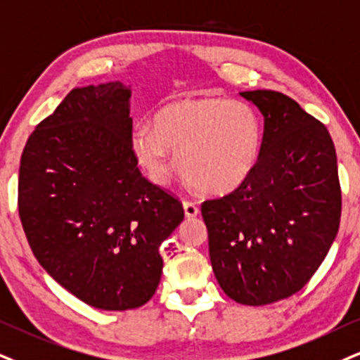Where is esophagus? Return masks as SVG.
Wrapping results in <instances>:
<instances>
[{
	"label": "esophagus",
	"mask_w": 360,
	"mask_h": 360,
	"mask_svg": "<svg viewBox=\"0 0 360 360\" xmlns=\"http://www.w3.org/2000/svg\"><path fill=\"white\" fill-rule=\"evenodd\" d=\"M184 210H185V217L187 219H195L198 214H200V208H198L197 203L193 202H184Z\"/></svg>",
	"instance_id": "1"
}]
</instances>
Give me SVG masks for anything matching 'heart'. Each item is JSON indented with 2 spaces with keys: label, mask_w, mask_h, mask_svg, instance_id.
I'll list each match as a JSON object with an SVG mask.
<instances>
[{
  "label": "heart",
  "mask_w": 360,
  "mask_h": 360,
  "mask_svg": "<svg viewBox=\"0 0 360 360\" xmlns=\"http://www.w3.org/2000/svg\"><path fill=\"white\" fill-rule=\"evenodd\" d=\"M262 143L264 128L254 106L229 98L175 100L153 115L152 127L139 123L128 136L133 158L155 184H168L179 163L184 179L210 195L245 184Z\"/></svg>",
  "instance_id": "b5f03b06"
}]
</instances>
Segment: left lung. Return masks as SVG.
<instances>
[{"label": "left lung", "instance_id": "left-lung-1", "mask_svg": "<svg viewBox=\"0 0 360 360\" xmlns=\"http://www.w3.org/2000/svg\"><path fill=\"white\" fill-rule=\"evenodd\" d=\"M264 117L245 184L202 203L215 278L235 302L265 305L310 281L340 224L337 155L327 128L287 95L240 91Z\"/></svg>", "mask_w": 360, "mask_h": 360}]
</instances>
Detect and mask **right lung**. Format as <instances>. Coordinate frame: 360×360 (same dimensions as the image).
I'll use <instances>...</instances> for the list:
<instances>
[{
  "label": "right lung",
  "mask_w": 360,
  "mask_h": 360,
  "mask_svg": "<svg viewBox=\"0 0 360 360\" xmlns=\"http://www.w3.org/2000/svg\"><path fill=\"white\" fill-rule=\"evenodd\" d=\"M131 86L73 88L31 133L21 155L18 208L39 265L95 309H136L162 278L158 248L184 207L150 184L128 136Z\"/></svg>",
  "instance_id": "obj_1"
}]
</instances>
